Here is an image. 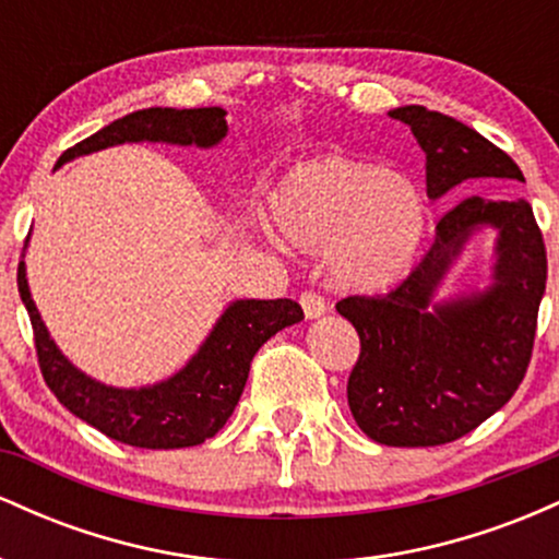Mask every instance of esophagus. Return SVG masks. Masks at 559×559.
I'll use <instances>...</instances> for the list:
<instances>
[{
    "mask_svg": "<svg viewBox=\"0 0 559 559\" xmlns=\"http://www.w3.org/2000/svg\"><path fill=\"white\" fill-rule=\"evenodd\" d=\"M299 305H301V310H305V318L307 320H316L320 316H325V310H329V307H325V299L320 297V294H316V292H305V294H301Z\"/></svg>",
    "mask_w": 559,
    "mask_h": 559,
    "instance_id": "obj_1",
    "label": "esophagus"
}]
</instances>
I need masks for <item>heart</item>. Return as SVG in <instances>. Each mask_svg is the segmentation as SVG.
<instances>
[{
  "mask_svg": "<svg viewBox=\"0 0 559 559\" xmlns=\"http://www.w3.org/2000/svg\"><path fill=\"white\" fill-rule=\"evenodd\" d=\"M267 207L288 243L305 252L325 249L333 284L357 294L400 284L428 223L426 197L413 178L344 155L288 170Z\"/></svg>",
  "mask_w": 559,
  "mask_h": 559,
  "instance_id": "1",
  "label": "heart"
}]
</instances>
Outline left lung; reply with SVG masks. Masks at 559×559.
Returning <instances> with one entry per match:
<instances>
[{"mask_svg": "<svg viewBox=\"0 0 559 559\" xmlns=\"http://www.w3.org/2000/svg\"><path fill=\"white\" fill-rule=\"evenodd\" d=\"M389 118L409 126L426 152L428 199L478 178L523 181L499 146L420 105ZM484 227L495 228L489 287L436 300L440 281ZM547 288V249L525 199L467 197L436 226L428 254L386 297H346L360 357L346 400L365 436L386 447H439L471 433L521 386Z\"/></svg>", "mask_w": 559, "mask_h": 559, "instance_id": "obj_1", "label": "left lung"}]
</instances>
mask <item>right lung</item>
Instances as JSON below:
<instances>
[{
    "mask_svg": "<svg viewBox=\"0 0 559 559\" xmlns=\"http://www.w3.org/2000/svg\"><path fill=\"white\" fill-rule=\"evenodd\" d=\"M226 133L223 107H150L112 120L94 136L83 139L60 157L57 168L81 155L139 141L210 150ZM17 292L34 325L38 368L62 407L110 439L141 449H183L213 439L239 404L249 365L260 346L305 318L294 299H236L178 373L152 386L118 389L86 376L62 355L38 316L23 260L17 265Z\"/></svg>",
    "mask_w": 559,
    "mask_h": 559,
    "instance_id": "1",
    "label": "right lung"
}]
</instances>
